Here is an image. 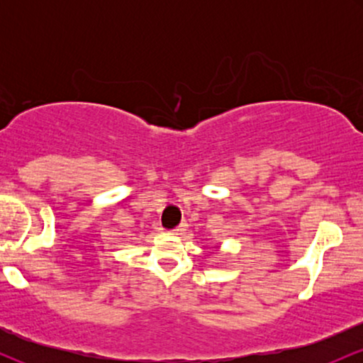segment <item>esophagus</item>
I'll use <instances>...</instances> for the list:
<instances>
[{"instance_id": "34e87169", "label": "esophagus", "mask_w": 363, "mask_h": 363, "mask_svg": "<svg viewBox=\"0 0 363 363\" xmlns=\"http://www.w3.org/2000/svg\"><path fill=\"white\" fill-rule=\"evenodd\" d=\"M186 228H187V223H181V225H177L176 228H172V234H176V235H181L182 232H186Z\"/></svg>"}]
</instances>
